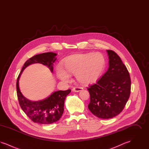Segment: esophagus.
<instances>
[{
  "label": "esophagus",
  "mask_w": 149,
  "mask_h": 149,
  "mask_svg": "<svg viewBox=\"0 0 149 149\" xmlns=\"http://www.w3.org/2000/svg\"><path fill=\"white\" fill-rule=\"evenodd\" d=\"M83 88L82 87H79V86H75L74 88H72V91L75 92H79L80 91H81V90H83Z\"/></svg>",
  "instance_id": "1"
}]
</instances>
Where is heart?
<instances>
[{"label":"heart","instance_id":"heart-1","mask_svg":"<svg viewBox=\"0 0 149 149\" xmlns=\"http://www.w3.org/2000/svg\"><path fill=\"white\" fill-rule=\"evenodd\" d=\"M106 59L99 53L78 54L68 57L63 64V69H58L57 75L64 81L69 80V75H75L77 80L83 84L95 82L104 71Z\"/></svg>","mask_w":149,"mask_h":149}]
</instances>
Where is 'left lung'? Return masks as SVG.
<instances>
[{
	"instance_id": "1",
	"label": "left lung",
	"mask_w": 149,
	"mask_h": 149,
	"mask_svg": "<svg viewBox=\"0 0 149 149\" xmlns=\"http://www.w3.org/2000/svg\"><path fill=\"white\" fill-rule=\"evenodd\" d=\"M109 68L97 82L89 86L88 108L103 119L112 118L125 108L131 93V79L127 68L112 50H107Z\"/></svg>"
}]
</instances>
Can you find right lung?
I'll return each instance as SVG.
<instances>
[{"label":"right lung","mask_w":149,"mask_h":149,"mask_svg":"<svg viewBox=\"0 0 149 149\" xmlns=\"http://www.w3.org/2000/svg\"><path fill=\"white\" fill-rule=\"evenodd\" d=\"M56 55L55 53L50 52L36 55L29 58L24 64L17 78L16 88L19 104L29 118L38 124L49 125L59 120L64 112L65 100L66 96L71 92V90L56 91L44 100L32 102L22 95L19 88V79L26 67L35 63H40L47 66L51 71L53 72V64L56 60L55 57Z\"/></svg>","instance_id":"1"}]
</instances>
